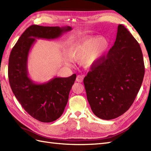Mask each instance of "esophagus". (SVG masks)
Listing matches in <instances>:
<instances>
[{"mask_svg": "<svg viewBox=\"0 0 151 151\" xmlns=\"http://www.w3.org/2000/svg\"><path fill=\"white\" fill-rule=\"evenodd\" d=\"M84 76L83 75H77L76 78V81L78 82H83V80H84Z\"/></svg>", "mask_w": 151, "mask_h": 151, "instance_id": "esophagus-1", "label": "esophagus"}]
</instances>
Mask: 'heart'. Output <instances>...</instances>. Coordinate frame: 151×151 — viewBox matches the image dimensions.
<instances>
[{
    "instance_id": "1",
    "label": "heart",
    "mask_w": 151,
    "mask_h": 151,
    "mask_svg": "<svg viewBox=\"0 0 151 151\" xmlns=\"http://www.w3.org/2000/svg\"><path fill=\"white\" fill-rule=\"evenodd\" d=\"M109 46L108 40L104 37L86 36L76 41L68 48V56H65V60L70 63L73 60L84 59L86 65L91 67L104 56Z\"/></svg>"
}]
</instances>
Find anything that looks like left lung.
Returning a JSON list of instances; mask_svg holds the SVG:
<instances>
[{
    "instance_id": "obj_1",
    "label": "left lung",
    "mask_w": 151,
    "mask_h": 151,
    "mask_svg": "<svg viewBox=\"0 0 151 151\" xmlns=\"http://www.w3.org/2000/svg\"><path fill=\"white\" fill-rule=\"evenodd\" d=\"M91 70L84 84L93 114L110 120L125 113L139 92L145 66L139 44L123 25H118L116 40L107 55Z\"/></svg>"
}]
</instances>
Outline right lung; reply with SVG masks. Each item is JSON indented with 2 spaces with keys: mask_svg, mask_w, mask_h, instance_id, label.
Returning <instances> with one entry per match:
<instances>
[{
  "mask_svg": "<svg viewBox=\"0 0 151 151\" xmlns=\"http://www.w3.org/2000/svg\"><path fill=\"white\" fill-rule=\"evenodd\" d=\"M71 30L69 26L31 25L19 37L9 55L8 78L13 93L28 114L43 123L56 121L62 115L76 75L54 77L37 84L28 76V54L36 39L55 40Z\"/></svg>",
  "mask_w": 151,
  "mask_h": 151,
  "instance_id": "add662e5",
  "label": "right lung"
}]
</instances>
